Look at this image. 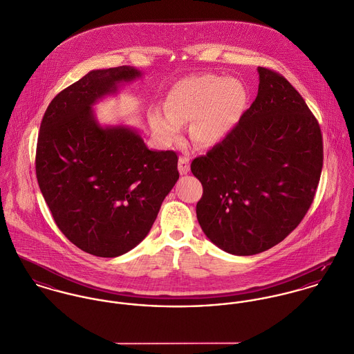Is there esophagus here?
I'll use <instances>...</instances> for the list:
<instances>
[{"label":"esophagus","instance_id":"1","mask_svg":"<svg viewBox=\"0 0 354 354\" xmlns=\"http://www.w3.org/2000/svg\"><path fill=\"white\" fill-rule=\"evenodd\" d=\"M178 168H179V172H180V175H186V174L190 171V158H185V156L179 158Z\"/></svg>","mask_w":354,"mask_h":354}]
</instances>
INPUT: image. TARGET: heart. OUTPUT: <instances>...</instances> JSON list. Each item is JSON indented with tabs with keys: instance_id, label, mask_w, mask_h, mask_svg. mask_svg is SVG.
Returning <instances> with one entry per match:
<instances>
[{
	"instance_id": "heart-1",
	"label": "heart",
	"mask_w": 354,
	"mask_h": 354,
	"mask_svg": "<svg viewBox=\"0 0 354 354\" xmlns=\"http://www.w3.org/2000/svg\"><path fill=\"white\" fill-rule=\"evenodd\" d=\"M247 99L243 84L237 80L214 75H201L179 81L164 100V113H153L151 124L164 144L175 142L180 126L190 123V134L201 145L223 141L235 127Z\"/></svg>"
}]
</instances>
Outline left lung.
I'll return each mask as SVG.
<instances>
[{
  "label": "left lung",
  "instance_id": "obj_1",
  "mask_svg": "<svg viewBox=\"0 0 354 354\" xmlns=\"http://www.w3.org/2000/svg\"><path fill=\"white\" fill-rule=\"evenodd\" d=\"M258 95L231 133L192 162L203 187L196 218L225 252H263L308 212L323 167L319 123L290 82L258 68Z\"/></svg>",
  "mask_w": 354,
  "mask_h": 354
}]
</instances>
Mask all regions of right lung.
Returning a JSON list of instances; mask_svg holds the SVG:
<instances>
[{"label": "right lung", "mask_w": 354, "mask_h": 354, "mask_svg": "<svg viewBox=\"0 0 354 354\" xmlns=\"http://www.w3.org/2000/svg\"><path fill=\"white\" fill-rule=\"evenodd\" d=\"M141 76L133 66L91 71L51 100L40 123V192L61 232L95 257L141 243L179 179L174 151H151L136 129L103 127L93 114L97 100Z\"/></svg>", "instance_id": "1"}]
</instances>
